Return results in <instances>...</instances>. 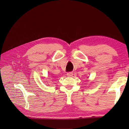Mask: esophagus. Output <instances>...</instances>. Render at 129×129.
Masks as SVG:
<instances>
[{"label":"esophagus","instance_id":"34e87169","mask_svg":"<svg viewBox=\"0 0 129 129\" xmlns=\"http://www.w3.org/2000/svg\"><path fill=\"white\" fill-rule=\"evenodd\" d=\"M67 75L68 76L71 77V76H72L73 75V73L72 72H68V73H67Z\"/></svg>","mask_w":129,"mask_h":129}]
</instances>
